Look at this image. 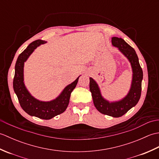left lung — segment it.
I'll use <instances>...</instances> for the list:
<instances>
[{"instance_id": "1", "label": "left lung", "mask_w": 159, "mask_h": 159, "mask_svg": "<svg viewBox=\"0 0 159 159\" xmlns=\"http://www.w3.org/2000/svg\"><path fill=\"white\" fill-rule=\"evenodd\" d=\"M111 42L113 46L118 48L130 62L133 74L129 92L124 98L120 101L109 102L103 98L98 86L92 78H89V89L92 93L94 105L99 112L113 117H119L126 113L139 102L141 93L143 70L141 67L135 50L133 48L128 45L123 39L116 37L112 38Z\"/></svg>"}]
</instances>
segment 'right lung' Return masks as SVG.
<instances>
[{
    "mask_svg": "<svg viewBox=\"0 0 159 159\" xmlns=\"http://www.w3.org/2000/svg\"><path fill=\"white\" fill-rule=\"evenodd\" d=\"M44 43L46 42L41 39L35 40L30 43L27 48L18 56L15 66V75L13 78V87L20 106L26 113L40 119L50 120L66 111L70 102L71 93L76 87L79 77L67 85L55 100L50 102H42L34 98L29 93L24 84V63L37 47Z\"/></svg>",
    "mask_w": 159,
    "mask_h": 159,
    "instance_id": "1",
    "label": "right lung"
}]
</instances>
